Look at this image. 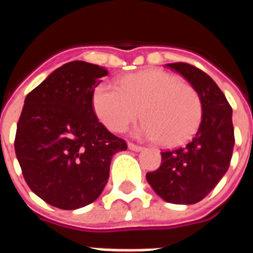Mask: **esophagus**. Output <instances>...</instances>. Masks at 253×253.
<instances>
[{"mask_svg": "<svg viewBox=\"0 0 253 253\" xmlns=\"http://www.w3.org/2000/svg\"><path fill=\"white\" fill-rule=\"evenodd\" d=\"M127 148L130 149V150H132V152H141L142 150V146H139V145H134V143L128 142L127 143Z\"/></svg>", "mask_w": 253, "mask_h": 253, "instance_id": "obj_1", "label": "esophagus"}]
</instances>
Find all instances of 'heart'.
Listing matches in <instances>:
<instances>
[{
	"label": "heart",
	"instance_id": "b5f03b06",
	"mask_svg": "<svg viewBox=\"0 0 253 253\" xmlns=\"http://www.w3.org/2000/svg\"><path fill=\"white\" fill-rule=\"evenodd\" d=\"M96 116L107 128L122 131L141 116L145 121L135 135L175 148L192 138L202 121L199 94L180 78L159 69L134 73L121 88L99 84L92 94Z\"/></svg>",
	"mask_w": 253,
	"mask_h": 253
}]
</instances>
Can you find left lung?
<instances>
[{
	"mask_svg": "<svg viewBox=\"0 0 253 253\" xmlns=\"http://www.w3.org/2000/svg\"><path fill=\"white\" fill-rule=\"evenodd\" d=\"M199 94L202 121L195 137L184 148L161 153L157 170L146 180L157 195L175 205H194L222 179L234 146L232 107L210 76L188 63H168Z\"/></svg>",
	"mask_w": 253,
	"mask_h": 253,
	"instance_id": "1",
	"label": "left lung"
}]
</instances>
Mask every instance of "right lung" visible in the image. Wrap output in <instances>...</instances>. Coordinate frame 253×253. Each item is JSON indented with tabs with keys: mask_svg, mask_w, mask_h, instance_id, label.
Instances as JSON below:
<instances>
[{
	"mask_svg": "<svg viewBox=\"0 0 253 253\" xmlns=\"http://www.w3.org/2000/svg\"><path fill=\"white\" fill-rule=\"evenodd\" d=\"M107 74L105 67L73 61L25 97L14 150L27 184L51 206L76 210L96 201L112 156L127 149L97 121L92 105L94 88Z\"/></svg>",
	"mask_w": 253,
	"mask_h": 253,
	"instance_id": "right-lung-1",
	"label": "right lung"
}]
</instances>
